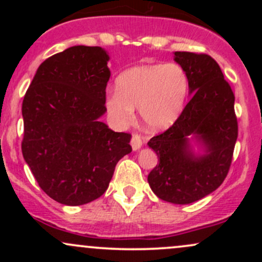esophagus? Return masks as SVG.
Here are the masks:
<instances>
[{"label": "esophagus", "instance_id": "esophagus-1", "mask_svg": "<svg viewBox=\"0 0 262 262\" xmlns=\"http://www.w3.org/2000/svg\"><path fill=\"white\" fill-rule=\"evenodd\" d=\"M130 145H132V148H133V150H138L141 148V145H143V140H141L139 134H137V133L132 134Z\"/></svg>", "mask_w": 262, "mask_h": 262}]
</instances>
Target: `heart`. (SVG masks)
<instances>
[{"instance_id":"b5f03b06","label":"heart","mask_w":262,"mask_h":262,"mask_svg":"<svg viewBox=\"0 0 262 262\" xmlns=\"http://www.w3.org/2000/svg\"><path fill=\"white\" fill-rule=\"evenodd\" d=\"M187 93L188 77L180 65H139L117 77L116 92L107 96L104 106L117 125L128 124L138 107L144 124L160 130L179 118Z\"/></svg>"}]
</instances>
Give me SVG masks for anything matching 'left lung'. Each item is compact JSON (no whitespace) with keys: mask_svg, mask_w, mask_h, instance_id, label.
I'll return each instance as SVG.
<instances>
[{"mask_svg":"<svg viewBox=\"0 0 262 262\" xmlns=\"http://www.w3.org/2000/svg\"><path fill=\"white\" fill-rule=\"evenodd\" d=\"M175 61L187 75L192 97L175 123L148 143L159 159L148 182L161 200L188 204L215 191L229 172L237 138L235 97L212 56L175 52ZM189 135L205 144L206 156L193 155Z\"/></svg>","mask_w":262,"mask_h":262,"instance_id":"left-lung-1","label":"left lung"}]
</instances>
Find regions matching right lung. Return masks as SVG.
Wrapping results in <instances>:
<instances>
[{
  "label": "right lung",
  "mask_w": 262,
  "mask_h": 262,
  "mask_svg": "<svg viewBox=\"0 0 262 262\" xmlns=\"http://www.w3.org/2000/svg\"><path fill=\"white\" fill-rule=\"evenodd\" d=\"M101 47L76 45L38 68L22 104L23 158L39 187L66 206L106 192L116 165L132 151L130 134L100 121L111 77Z\"/></svg>",
  "instance_id": "1"
}]
</instances>
